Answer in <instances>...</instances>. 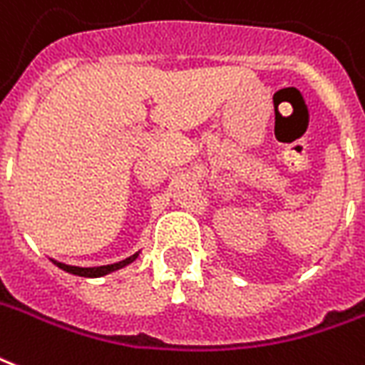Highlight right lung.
I'll list each match as a JSON object with an SVG mask.
<instances>
[{"label":"right lung","mask_w":365,"mask_h":365,"mask_svg":"<svg viewBox=\"0 0 365 365\" xmlns=\"http://www.w3.org/2000/svg\"><path fill=\"white\" fill-rule=\"evenodd\" d=\"M135 257H137V253L131 255V257L123 259V261H120V263H114V265H104V267H71V265H63V263H58V261H53V263H56L59 269L71 272V274H79V277H102V274H108V272L115 271V269L125 267L128 263H131Z\"/></svg>","instance_id":"right-lung-1"}]
</instances>
